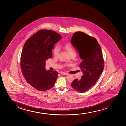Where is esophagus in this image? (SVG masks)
I'll list each match as a JSON object with an SVG mask.
<instances>
[{"instance_id": "obj_1", "label": "esophagus", "mask_w": 126, "mask_h": 126, "mask_svg": "<svg viewBox=\"0 0 126 126\" xmlns=\"http://www.w3.org/2000/svg\"><path fill=\"white\" fill-rule=\"evenodd\" d=\"M61 74H62V75H68L69 74H68V73H66V72H61Z\"/></svg>"}]
</instances>
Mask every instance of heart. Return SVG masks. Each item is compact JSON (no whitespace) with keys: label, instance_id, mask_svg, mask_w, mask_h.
I'll return each instance as SVG.
<instances>
[{"label":"heart","instance_id":"heart-1","mask_svg":"<svg viewBox=\"0 0 126 126\" xmlns=\"http://www.w3.org/2000/svg\"><path fill=\"white\" fill-rule=\"evenodd\" d=\"M64 49L65 50H66L67 51L68 53L70 55H72V54H75V51L74 49L73 48V47L72 46V45L70 44L67 43L64 45ZM60 48L58 46L54 48L53 50V54L54 55V56L57 57L58 56L59 53H60Z\"/></svg>","mask_w":126,"mask_h":126}]
</instances>
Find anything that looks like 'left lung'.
<instances>
[{
	"label": "left lung",
	"instance_id": "1",
	"mask_svg": "<svg viewBox=\"0 0 126 126\" xmlns=\"http://www.w3.org/2000/svg\"><path fill=\"white\" fill-rule=\"evenodd\" d=\"M71 43L82 61L79 64L83 75L71 84L76 91L82 93L88 90L97 81L104 67L102 49L95 38L81 32L73 34Z\"/></svg>",
	"mask_w": 126,
	"mask_h": 126
}]
</instances>
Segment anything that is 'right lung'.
Returning a JSON list of instances; mask_svg holds the SVG:
<instances>
[{"instance_id":"obj_1","label":"right lung","mask_w":126,"mask_h":126,"mask_svg":"<svg viewBox=\"0 0 126 126\" xmlns=\"http://www.w3.org/2000/svg\"><path fill=\"white\" fill-rule=\"evenodd\" d=\"M62 37L49 30H42L27 40L22 51L20 66L29 84L40 91L52 88L59 73L46 70L45 63L52 56V49Z\"/></svg>"}]
</instances>
